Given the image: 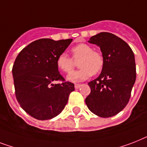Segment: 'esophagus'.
<instances>
[{
	"label": "esophagus",
	"instance_id": "obj_1",
	"mask_svg": "<svg viewBox=\"0 0 147 147\" xmlns=\"http://www.w3.org/2000/svg\"><path fill=\"white\" fill-rule=\"evenodd\" d=\"M81 86H82V84H75V88H76V89H78V88H81Z\"/></svg>",
	"mask_w": 147,
	"mask_h": 147
}]
</instances>
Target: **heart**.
I'll return each instance as SVG.
<instances>
[{"label":"heart","mask_w":147,"mask_h":147,"mask_svg":"<svg viewBox=\"0 0 147 147\" xmlns=\"http://www.w3.org/2000/svg\"><path fill=\"white\" fill-rule=\"evenodd\" d=\"M72 59L78 61L80 69L71 72L67 79L71 82H83L94 75L98 74L104 65V57L100 52L94 51L92 47L84 43L78 44L71 49ZM57 65L63 72L69 73L74 69V62L65 53H61L57 59Z\"/></svg>","instance_id":"b5f03b06"}]
</instances>
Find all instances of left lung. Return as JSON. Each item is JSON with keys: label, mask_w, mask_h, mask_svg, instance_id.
Instances as JSON below:
<instances>
[{"label": "left lung", "mask_w": 147, "mask_h": 147, "mask_svg": "<svg viewBox=\"0 0 147 147\" xmlns=\"http://www.w3.org/2000/svg\"><path fill=\"white\" fill-rule=\"evenodd\" d=\"M89 42L100 47L104 65L99 77L88 83L90 94L85 103L95 115L112 117L127 106L131 97L136 80L134 55L125 40L109 32L92 36Z\"/></svg>", "instance_id": "1"}]
</instances>
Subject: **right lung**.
<instances>
[{"instance_id": "right-lung-1", "label": "right lung", "mask_w": 147, "mask_h": 147, "mask_svg": "<svg viewBox=\"0 0 147 147\" xmlns=\"http://www.w3.org/2000/svg\"><path fill=\"white\" fill-rule=\"evenodd\" d=\"M72 39L34 40L18 54L13 66L15 94L20 107L38 120L51 119L65 108L74 84L59 74L57 59ZM55 80L61 82L53 84Z\"/></svg>"}]
</instances>
